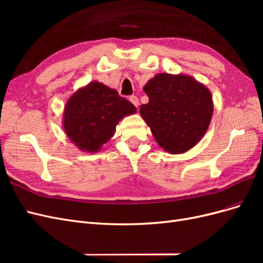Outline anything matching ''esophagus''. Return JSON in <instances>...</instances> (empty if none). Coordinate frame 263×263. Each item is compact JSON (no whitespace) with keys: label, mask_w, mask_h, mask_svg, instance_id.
<instances>
[{"label":"esophagus","mask_w":263,"mask_h":263,"mask_svg":"<svg viewBox=\"0 0 263 263\" xmlns=\"http://www.w3.org/2000/svg\"><path fill=\"white\" fill-rule=\"evenodd\" d=\"M129 101L133 103V104L136 106V107H138V105H139V100L137 99V97H130L129 98Z\"/></svg>","instance_id":"1"}]
</instances>
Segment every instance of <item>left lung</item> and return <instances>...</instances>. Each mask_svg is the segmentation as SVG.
Listing matches in <instances>:
<instances>
[{
  "label": "left lung",
  "instance_id": "1",
  "mask_svg": "<svg viewBox=\"0 0 263 263\" xmlns=\"http://www.w3.org/2000/svg\"><path fill=\"white\" fill-rule=\"evenodd\" d=\"M149 102L140 115L158 145L166 153H186L209 129L214 103L211 91L187 74L161 72L145 84Z\"/></svg>",
  "mask_w": 263,
  "mask_h": 263
}]
</instances>
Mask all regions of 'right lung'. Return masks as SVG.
<instances>
[{"instance_id":"right-lung-1","label":"right lung","mask_w":263,"mask_h":263,"mask_svg":"<svg viewBox=\"0 0 263 263\" xmlns=\"http://www.w3.org/2000/svg\"><path fill=\"white\" fill-rule=\"evenodd\" d=\"M137 112L129 101L99 81L78 89L63 109L62 127L70 141L85 153H99L112 138L116 125Z\"/></svg>"}]
</instances>
